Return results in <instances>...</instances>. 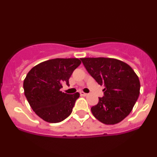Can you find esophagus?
Returning <instances> with one entry per match:
<instances>
[{
	"instance_id": "esophagus-1",
	"label": "esophagus",
	"mask_w": 157,
	"mask_h": 157,
	"mask_svg": "<svg viewBox=\"0 0 157 157\" xmlns=\"http://www.w3.org/2000/svg\"><path fill=\"white\" fill-rule=\"evenodd\" d=\"M80 94L81 96H82V97H86V96H87V95H88V94L85 93V92H83V91H81Z\"/></svg>"
}]
</instances>
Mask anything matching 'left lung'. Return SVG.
I'll return each mask as SVG.
<instances>
[{
    "label": "left lung",
    "instance_id": "8db88e82",
    "mask_svg": "<svg viewBox=\"0 0 157 157\" xmlns=\"http://www.w3.org/2000/svg\"><path fill=\"white\" fill-rule=\"evenodd\" d=\"M97 83L104 86V96L99 97L91 107L93 115L106 125L123 120L131 111L140 95L139 77L129 65L114 58H80Z\"/></svg>",
    "mask_w": 157,
    "mask_h": 157
}]
</instances>
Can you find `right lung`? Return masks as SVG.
<instances>
[{
    "mask_svg": "<svg viewBox=\"0 0 157 157\" xmlns=\"http://www.w3.org/2000/svg\"><path fill=\"white\" fill-rule=\"evenodd\" d=\"M78 58H56L36 65L23 81L27 100L36 114L50 123L60 122L71 114L75 101L80 97L62 92L74 70L80 66Z\"/></svg>",
    "mask_w": 157,
    "mask_h": 157,
    "instance_id": "1",
    "label": "right lung"
}]
</instances>
